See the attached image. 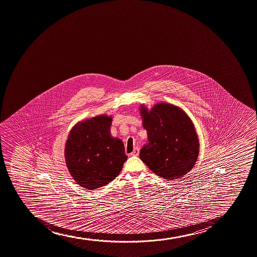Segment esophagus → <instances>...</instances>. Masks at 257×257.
I'll list each match as a JSON object with an SVG mask.
<instances>
[{"mask_svg": "<svg viewBox=\"0 0 257 257\" xmlns=\"http://www.w3.org/2000/svg\"><path fill=\"white\" fill-rule=\"evenodd\" d=\"M139 148H135V149H134V150H133V152H132V153L130 154V156H139Z\"/></svg>", "mask_w": 257, "mask_h": 257, "instance_id": "1", "label": "esophagus"}]
</instances>
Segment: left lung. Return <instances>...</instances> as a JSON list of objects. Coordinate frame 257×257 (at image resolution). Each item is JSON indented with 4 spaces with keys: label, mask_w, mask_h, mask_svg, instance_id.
<instances>
[{
    "label": "left lung",
    "mask_w": 257,
    "mask_h": 257,
    "mask_svg": "<svg viewBox=\"0 0 257 257\" xmlns=\"http://www.w3.org/2000/svg\"><path fill=\"white\" fill-rule=\"evenodd\" d=\"M141 114L149 143L140 150V159L163 179L185 176L199 153V140L190 118L168 103L156 104L150 112L141 106Z\"/></svg>",
    "instance_id": "left-lung-1"
}]
</instances>
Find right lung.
I'll return each mask as SVG.
<instances>
[{
  "label": "right lung",
  "instance_id": "1",
  "mask_svg": "<svg viewBox=\"0 0 257 257\" xmlns=\"http://www.w3.org/2000/svg\"><path fill=\"white\" fill-rule=\"evenodd\" d=\"M112 118L99 115L71 131L65 147L69 173L78 185L95 190L115 179L126 161L121 140L110 135Z\"/></svg>",
  "mask_w": 257,
  "mask_h": 257
}]
</instances>
